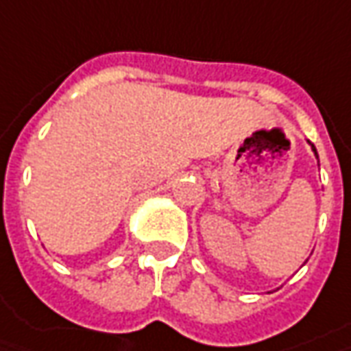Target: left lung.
<instances>
[{"mask_svg":"<svg viewBox=\"0 0 351 351\" xmlns=\"http://www.w3.org/2000/svg\"><path fill=\"white\" fill-rule=\"evenodd\" d=\"M311 147H313V152H315V155H317V149H315V145H311ZM317 157H319V155H317Z\"/></svg>","mask_w":351,"mask_h":351,"instance_id":"obj_1","label":"left lung"}]
</instances>
